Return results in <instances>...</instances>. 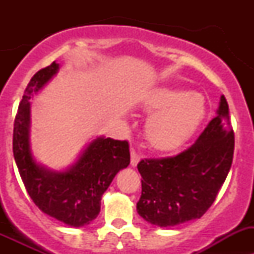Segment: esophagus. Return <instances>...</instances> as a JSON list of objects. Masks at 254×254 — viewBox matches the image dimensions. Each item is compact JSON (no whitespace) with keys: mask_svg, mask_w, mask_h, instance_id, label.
Here are the masks:
<instances>
[{"mask_svg":"<svg viewBox=\"0 0 254 254\" xmlns=\"http://www.w3.org/2000/svg\"><path fill=\"white\" fill-rule=\"evenodd\" d=\"M139 162H140V156L137 155L136 151H135L134 148H131V161H130V163H131L132 167H136Z\"/></svg>","mask_w":254,"mask_h":254,"instance_id":"obj_1","label":"esophagus"}]
</instances>
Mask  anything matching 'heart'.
Wrapping results in <instances>:
<instances>
[{
	"instance_id": "b5f03b06",
	"label": "heart",
	"mask_w": 254,
	"mask_h": 254,
	"mask_svg": "<svg viewBox=\"0 0 254 254\" xmlns=\"http://www.w3.org/2000/svg\"><path fill=\"white\" fill-rule=\"evenodd\" d=\"M147 112H155L145 125L151 147L171 151L183 145L203 120L205 103L200 94L173 87L155 89L143 102Z\"/></svg>"
}]
</instances>
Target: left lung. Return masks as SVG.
I'll return each mask as SVG.
<instances>
[{"instance_id": "1", "label": "left lung", "mask_w": 254, "mask_h": 254, "mask_svg": "<svg viewBox=\"0 0 254 254\" xmlns=\"http://www.w3.org/2000/svg\"><path fill=\"white\" fill-rule=\"evenodd\" d=\"M234 148L229 104L221 96L216 117L190 147L173 157L140 161V216L160 227L200 219L229 175Z\"/></svg>"}]
</instances>
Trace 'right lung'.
Returning a JSON list of instances; mask_svg holds the SVG:
<instances>
[{
  "mask_svg": "<svg viewBox=\"0 0 254 254\" xmlns=\"http://www.w3.org/2000/svg\"><path fill=\"white\" fill-rule=\"evenodd\" d=\"M59 64L33 76L18 107L13 129V156L28 194L44 214L67 226L88 225L101 211V199L113 178L130 163L127 141L99 136L89 142L77 161L65 171L39 165L29 141L30 102L58 73Z\"/></svg>",
  "mask_w": 254,
  "mask_h": 254,
  "instance_id": "1",
  "label": "right lung"
}]
</instances>
